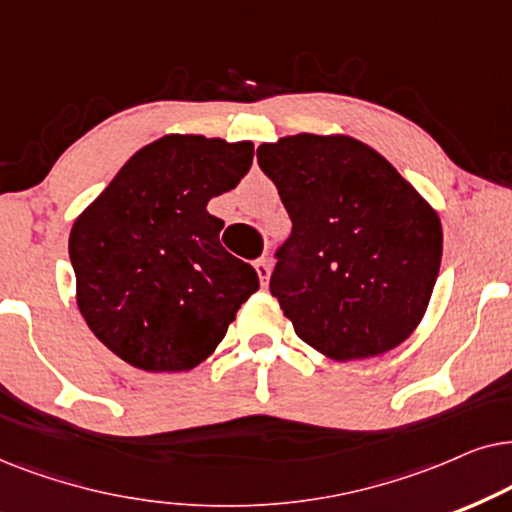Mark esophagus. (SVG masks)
Returning <instances> with one entry per match:
<instances>
[{
  "instance_id": "obj_1",
  "label": "esophagus",
  "mask_w": 512,
  "mask_h": 512,
  "mask_svg": "<svg viewBox=\"0 0 512 512\" xmlns=\"http://www.w3.org/2000/svg\"><path fill=\"white\" fill-rule=\"evenodd\" d=\"M255 271H257V276H260V283L264 285V288H267L269 276H271V264H269V260H257V262H255Z\"/></svg>"
}]
</instances>
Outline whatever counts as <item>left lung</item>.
I'll list each match as a JSON object with an SVG mask.
<instances>
[{"instance_id": "1", "label": "left lung", "mask_w": 512, "mask_h": 512, "mask_svg": "<svg viewBox=\"0 0 512 512\" xmlns=\"http://www.w3.org/2000/svg\"><path fill=\"white\" fill-rule=\"evenodd\" d=\"M257 161L292 220L269 288L297 337L332 360L403 344L440 271L438 213L349 135H288L257 147Z\"/></svg>"}]
</instances>
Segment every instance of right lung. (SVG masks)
<instances>
[{
	"mask_svg": "<svg viewBox=\"0 0 512 512\" xmlns=\"http://www.w3.org/2000/svg\"><path fill=\"white\" fill-rule=\"evenodd\" d=\"M252 142L163 135L135 152L74 222L70 260L91 332L128 365L187 372L260 288L222 248L206 206L252 166Z\"/></svg>",
	"mask_w": 512,
	"mask_h": 512,
	"instance_id": "add662e5",
	"label": "right lung"
}]
</instances>
